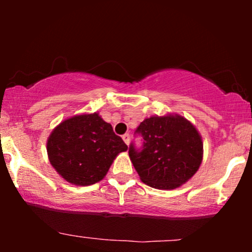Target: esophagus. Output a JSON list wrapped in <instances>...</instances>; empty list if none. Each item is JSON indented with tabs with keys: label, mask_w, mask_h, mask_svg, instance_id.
Listing matches in <instances>:
<instances>
[{
	"label": "esophagus",
	"mask_w": 252,
	"mask_h": 252,
	"mask_svg": "<svg viewBox=\"0 0 252 252\" xmlns=\"http://www.w3.org/2000/svg\"><path fill=\"white\" fill-rule=\"evenodd\" d=\"M123 140H124V142H125L127 146H128V144H129V134H124Z\"/></svg>",
	"instance_id": "34e87169"
}]
</instances>
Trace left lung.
<instances>
[{
	"label": "left lung",
	"instance_id": "obj_1",
	"mask_svg": "<svg viewBox=\"0 0 252 252\" xmlns=\"http://www.w3.org/2000/svg\"><path fill=\"white\" fill-rule=\"evenodd\" d=\"M142 150L130 144L128 154L141 181L150 187L172 190L198 171L203 141L197 128L178 113L151 116L137 127Z\"/></svg>",
	"mask_w": 252,
	"mask_h": 252
}]
</instances>
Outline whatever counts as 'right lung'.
I'll return each instance as SVG.
<instances>
[{"label":"right lung","instance_id":"obj_1","mask_svg":"<svg viewBox=\"0 0 252 252\" xmlns=\"http://www.w3.org/2000/svg\"><path fill=\"white\" fill-rule=\"evenodd\" d=\"M127 149L122 137L97 112L63 120L47 140L51 166L65 181L75 186L101 181L116 157Z\"/></svg>","mask_w":252,"mask_h":252}]
</instances>
